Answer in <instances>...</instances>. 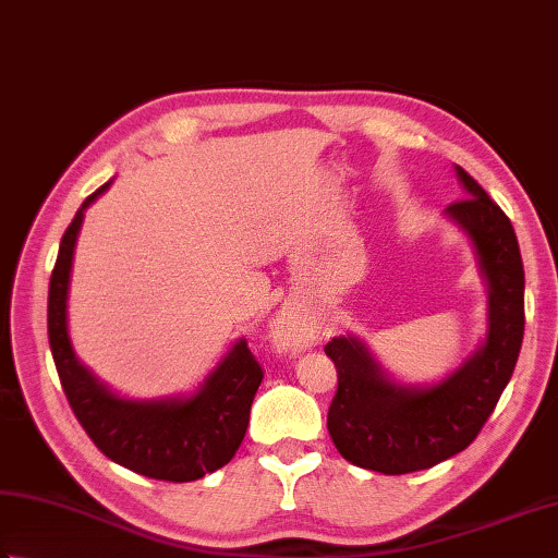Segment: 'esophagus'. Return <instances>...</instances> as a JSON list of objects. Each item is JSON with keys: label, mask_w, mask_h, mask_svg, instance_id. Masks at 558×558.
Here are the masks:
<instances>
[{"label": "esophagus", "mask_w": 558, "mask_h": 558, "mask_svg": "<svg viewBox=\"0 0 558 558\" xmlns=\"http://www.w3.org/2000/svg\"><path fill=\"white\" fill-rule=\"evenodd\" d=\"M272 341H276L278 348H282L286 353H300L307 345H312V331L298 319V316L282 312L276 324H272Z\"/></svg>", "instance_id": "34e87169"}]
</instances>
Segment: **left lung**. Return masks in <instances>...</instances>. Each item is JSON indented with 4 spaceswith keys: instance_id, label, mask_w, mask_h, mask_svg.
Instances as JSON below:
<instances>
[{
    "instance_id": "obj_1",
    "label": "left lung",
    "mask_w": 558,
    "mask_h": 558,
    "mask_svg": "<svg viewBox=\"0 0 558 558\" xmlns=\"http://www.w3.org/2000/svg\"><path fill=\"white\" fill-rule=\"evenodd\" d=\"M466 198L445 217L469 236L488 288L486 338L450 375L433 385L391 377L363 338L336 336L326 355L338 373L329 435L343 460L379 474H411L466 450L484 428L515 369L525 333V270L515 229L462 167Z\"/></svg>"
}]
</instances>
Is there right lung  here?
<instances>
[{
	"label": "right lung",
	"instance_id": "right-lung-1",
	"mask_svg": "<svg viewBox=\"0 0 558 558\" xmlns=\"http://www.w3.org/2000/svg\"><path fill=\"white\" fill-rule=\"evenodd\" d=\"M111 183L113 179L82 203L60 242L48 292L52 360L76 421L108 460L161 482H195L225 466L239 450L264 369L251 355L246 338H239L191 395L128 399L116 395L76 357L68 326L76 236L86 207Z\"/></svg>",
	"mask_w": 558,
	"mask_h": 558
}]
</instances>
